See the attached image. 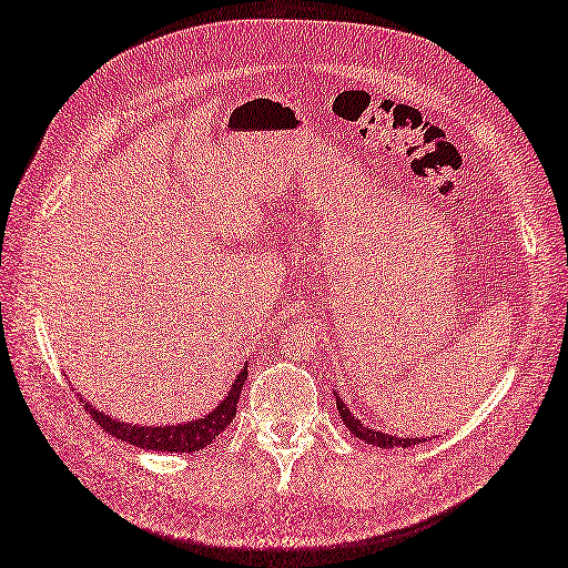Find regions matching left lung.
<instances>
[{
  "instance_id": "1",
  "label": "left lung",
  "mask_w": 568,
  "mask_h": 568,
  "mask_svg": "<svg viewBox=\"0 0 568 568\" xmlns=\"http://www.w3.org/2000/svg\"><path fill=\"white\" fill-rule=\"evenodd\" d=\"M336 405H338V415L343 419V425L351 429L357 439H362L365 444H372L376 448H408V446H415V444H425L427 439L425 436H408V439H403V436L398 434H386V432H379V429H372L367 425H362L359 419L351 413V408L343 403V398L336 394Z\"/></svg>"
}]
</instances>
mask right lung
I'll use <instances>...</instances> for the list:
<instances>
[{
    "label": "right lung",
    "mask_w": 568,
    "mask_h": 568,
    "mask_svg": "<svg viewBox=\"0 0 568 568\" xmlns=\"http://www.w3.org/2000/svg\"><path fill=\"white\" fill-rule=\"evenodd\" d=\"M246 367L250 362L240 369L235 384L230 386L225 398L215 405V408L203 415L199 419H192V423H178V425H132V423H122L118 417H110L103 410H98L95 405H91L85 398H81L83 408L91 413L95 423L110 432L118 439L145 448V450H170V454H194V450L206 448L213 444V439L225 427L232 423V417L237 413V403H240V390L246 382ZM77 390V388H74Z\"/></svg>",
    "instance_id": "obj_1"
}]
</instances>
